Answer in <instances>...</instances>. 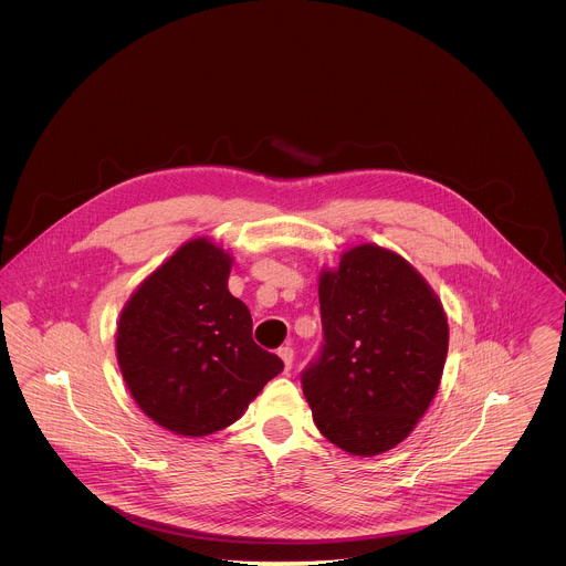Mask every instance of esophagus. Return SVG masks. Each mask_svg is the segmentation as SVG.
<instances>
[{
	"instance_id": "1",
	"label": "esophagus",
	"mask_w": 566,
	"mask_h": 566,
	"mask_svg": "<svg viewBox=\"0 0 566 566\" xmlns=\"http://www.w3.org/2000/svg\"><path fill=\"white\" fill-rule=\"evenodd\" d=\"M279 357L283 359L285 370H290L292 364H294V348H292V346H281V348H279Z\"/></svg>"
}]
</instances>
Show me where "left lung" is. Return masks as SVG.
<instances>
[{
  "label": "left lung",
  "instance_id": "8db88e82",
  "mask_svg": "<svg viewBox=\"0 0 566 566\" xmlns=\"http://www.w3.org/2000/svg\"><path fill=\"white\" fill-rule=\"evenodd\" d=\"M323 344L301 373L314 422L353 455H377L409 436L433 401L449 324L431 287L379 245L348 250L321 276Z\"/></svg>",
  "mask_w": 566,
  "mask_h": 566
}]
</instances>
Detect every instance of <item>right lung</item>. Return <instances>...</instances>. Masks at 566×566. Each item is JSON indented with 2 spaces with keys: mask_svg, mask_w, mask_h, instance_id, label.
<instances>
[{
  "mask_svg": "<svg viewBox=\"0 0 566 566\" xmlns=\"http://www.w3.org/2000/svg\"><path fill=\"white\" fill-rule=\"evenodd\" d=\"M229 272L222 248L187 242L142 283L117 324V361L133 399L180 436L233 424L283 370L281 357L252 339Z\"/></svg>",
  "mask_w": 566,
  "mask_h": 566,
  "instance_id": "right-lung-1",
  "label": "right lung"
}]
</instances>
